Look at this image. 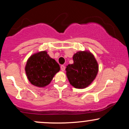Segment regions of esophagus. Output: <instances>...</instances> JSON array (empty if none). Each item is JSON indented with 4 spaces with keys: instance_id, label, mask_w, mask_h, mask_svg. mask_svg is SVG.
I'll list each match as a JSON object with an SVG mask.
<instances>
[{
    "instance_id": "esophagus-1",
    "label": "esophagus",
    "mask_w": 129,
    "mask_h": 129,
    "mask_svg": "<svg viewBox=\"0 0 129 129\" xmlns=\"http://www.w3.org/2000/svg\"><path fill=\"white\" fill-rule=\"evenodd\" d=\"M65 69H66V67H65V66H63V65H62V66H60V70H61L62 71H64Z\"/></svg>"
}]
</instances>
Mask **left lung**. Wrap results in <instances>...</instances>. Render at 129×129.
I'll return each mask as SVG.
<instances>
[{
    "instance_id": "1",
    "label": "left lung",
    "mask_w": 129,
    "mask_h": 129,
    "mask_svg": "<svg viewBox=\"0 0 129 129\" xmlns=\"http://www.w3.org/2000/svg\"><path fill=\"white\" fill-rule=\"evenodd\" d=\"M73 63L66 69L70 83L77 88L88 87L95 79L98 64L94 56L88 51H78L73 57Z\"/></svg>"
}]
</instances>
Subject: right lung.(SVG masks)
I'll return each mask as SVG.
<instances>
[{"label": "right lung", "instance_id": "add662e5", "mask_svg": "<svg viewBox=\"0 0 129 129\" xmlns=\"http://www.w3.org/2000/svg\"><path fill=\"white\" fill-rule=\"evenodd\" d=\"M60 70L59 65L51 58L47 51L33 54L28 59L25 72L31 84L36 87L48 85L56 73Z\"/></svg>", "mask_w": 129, "mask_h": 129}]
</instances>
